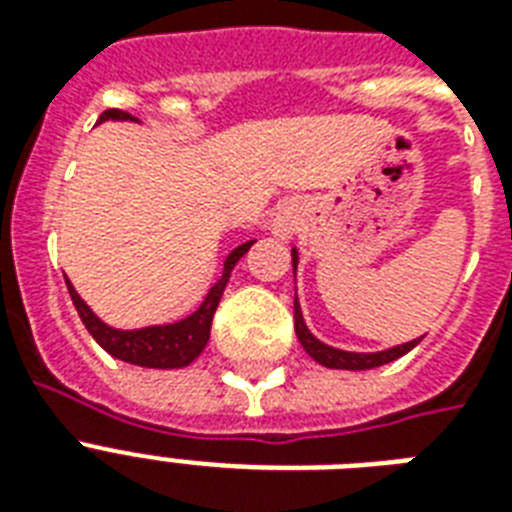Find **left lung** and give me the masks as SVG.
Segmentation results:
<instances>
[{
  "mask_svg": "<svg viewBox=\"0 0 512 512\" xmlns=\"http://www.w3.org/2000/svg\"><path fill=\"white\" fill-rule=\"evenodd\" d=\"M292 268L297 271V252L292 249ZM295 332H297V340L300 345L305 348V353L313 358V361H319L321 366H329V369H348V372H358V369H374V366H382V364H390V361H396L401 358L404 353L417 345L420 340H412V342H404V345H396V348L390 350H380V353H348V350H337V348H329L324 342H319L316 337L308 332L303 321V313H300V305H297V297H295Z\"/></svg>",
  "mask_w": 512,
  "mask_h": 512,
  "instance_id": "8db88e82",
  "label": "left lung"
}]
</instances>
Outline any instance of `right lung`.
<instances>
[{"instance_id":"right-lung-1","label":"right lung","mask_w":512,"mask_h":512,"mask_svg":"<svg viewBox=\"0 0 512 512\" xmlns=\"http://www.w3.org/2000/svg\"><path fill=\"white\" fill-rule=\"evenodd\" d=\"M108 119H135L127 111H119V108H108L100 114L98 122H108ZM255 241H247L241 244L228 255L223 268V279L217 281L215 287L209 289V295L204 297V303L199 305V311H193L188 319L177 321V324H167V327H146V329H114L103 324V321L95 316V313L87 308L82 297L76 295V289L68 284V295L74 300L76 313L79 319L87 327L95 342L100 348L108 350L111 356L119 358V361H127V364L135 366H148V369H180V366H188L193 358L199 356L204 345L209 340V329H212V316L217 311V303L223 297V289L228 284V276H231L233 265L239 263V257L252 247Z\"/></svg>"}]
</instances>
